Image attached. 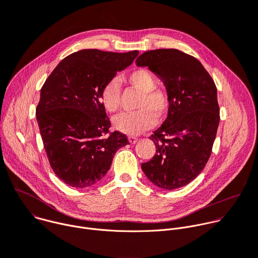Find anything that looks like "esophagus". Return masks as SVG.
Returning <instances> with one entry per match:
<instances>
[{"instance_id": "34e87169", "label": "esophagus", "mask_w": 258, "mask_h": 258, "mask_svg": "<svg viewBox=\"0 0 258 258\" xmlns=\"http://www.w3.org/2000/svg\"><path fill=\"white\" fill-rule=\"evenodd\" d=\"M128 141L131 144H136L138 142V138L136 137H128Z\"/></svg>"}]
</instances>
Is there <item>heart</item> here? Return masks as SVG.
I'll use <instances>...</instances> for the list:
<instances>
[{"mask_svg": "<svg viewBox=\"0 0 258 258\" xmlns=\"http://www.w3.org/2000/svg\"><path fill=\"white\" fill-rule=\"evenodd\" d=\"M127 83L141 92L135 112L121 113L113 118L114 127L127 136H137L154 126L156 118L163 120L169 111L170 99L166 91L157 88V81L148 69L138 68L126 77ZM100 101L106 111L114 113L120 105V85L110 80L103 88Z\"/></svg>", "mask_w": 258, "mask_h": 258, "instance_id": "obj_1", "label": "heart"}]
</instances>
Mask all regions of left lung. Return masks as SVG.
I'll list each match as a JSON object with an SVG mask.
<instances>
[{"instance_id": "1", "label": "left lung", "mask_w": 258, "mask_h": 258, "mask_svg": "<svg viewBox=\"0 0 258 258\" xmlns=\"http://www.w3.org/2000/svg\"><path fill=\"white\" fill-rule=\"evenodd\" d=\"M136 64L155 73L170 99L166 119L149 138L156 153L142 169L155 186L178 189L195 179L210 157L219 123L215 84L199 60L175 49L147 51Z\"/></svg>"}]
</instances>
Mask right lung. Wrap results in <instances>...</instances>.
<instances>
[{"label":"right lung","instance_id":"1","mask_svg":"<svg viewBox=\"0 0 258 258\" xmlns=\"http://www.w3.org/2000/svg\"><path fill=\"white\" fill-rule=\"evenodd\" d=\"M139 51L86 49L64 58L46 80L36 107L44 148L55 174L68 186L88 188L109 170L128 144L111 125L100 101L104 86L130 66Z\"/></svg>","mask_w":258,"mask_h":258}]
</instances>
